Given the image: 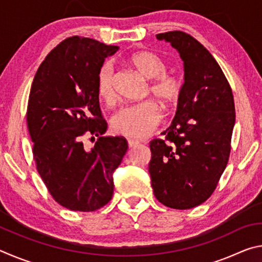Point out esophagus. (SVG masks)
Returning a JSON list of instances; mask_svg holds the SVG:
<instances>
[{
  "label": "esophagus",
  "mask_w": 262,
  "mask_h": 262,
  "mask_svg": "<svg viewBox=\"0 0 262 262\" xmlns=\"http://www.w3.org/2000/svg\"><path fill=\"white\" fill-rule=\"evenodd\" d=\"M128 145H129V148H134L136 145H139V142L134 140H128Z\"/></svg>",
  "instance_id": "esophagus-1"
}]
</instances>
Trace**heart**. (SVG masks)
<instances>
[{
  "mask_svg": "<svg viewBox=\"0 0 262 262\" xmlns=\"http://www.w3.org/2000/svg\"><path fill=\"white\" fill-rule=\"evenodd\" d=\"M129 64L142 76L150 79L149 91L166 108L177 104L183 90V84L174 75L166 74V63L156 53L142 51L133 54ZM97 92L106 104L115 100L114 72L111 63H104L97 76ZM162 120V111L151 100L125 106L112 117L111 127L114 133L132 139H145L151 135Z\"/></svg>",
  "mask_w": 262,
  "mask_h": 262,
  "instance_id": "1",
  "label": "heart"
}]
</instances>
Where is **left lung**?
Here are the masks:
<instances>
[{"instance_id": "1", "label": "left lung", "mask_w": 262, "mask_h": 262, "mask_svg": "<svg viewBox=\"0 0 262 262\" xmlns=\"http://www.w3.org/2000/svg\"><path fill=\"white\" fill-rule=\"evenodd\" d=\"M184 61L183 90L165 140L150 142L149 173L157 200L190 209L214 192L225 170L236 121L232 90L209 51L181 31L156 35Z\"/></svg>"}]
</instances>
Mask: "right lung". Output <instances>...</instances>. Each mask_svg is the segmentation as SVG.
<instances>
[{"label":"right lung","mask_w":262,"mask_h":262,"mask_svg":"<svg viewBox=\"0 0 262 262\" xmlns=\"http://www.w3.org/2000/svg\"><path fill=\"white\" fill-rule=\"evenodd\" d=\"M118 46L67 38L51 51L33 78L28 113L37 170L54 200L75 211H94L112 199L113 171L128 149L126 139L103 136L97 76ZM85 136L98 137L91 149Z\"/></svg>","instance_id":"right-lung-1"}]
</instances>
